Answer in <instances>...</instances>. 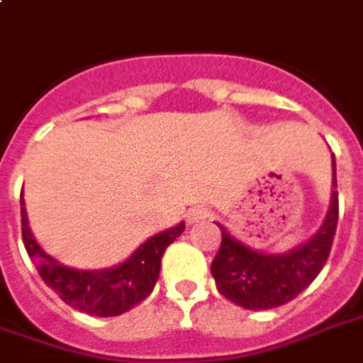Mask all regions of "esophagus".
Masks as SVG:
<instances>
[{
  "instance_id": "esophagus-1",
  "label": "esophagus",
  "mask_w": 363,
  "mask_h": 363,
  "mask_svg": "<svg viewBox=\"0 0 363 363\" xmlns=\"http://www.w3.org/2000/svg\"><path fill=\"white\" fill-rule=\"evenodd\" d=\"M210 216V210L204 206H194L190 208L189 214H186V220H189V224H199L202 220H206Z\"/></svg>"
}]
</instances>
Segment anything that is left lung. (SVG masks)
<instances>
[{"label": "left lung", "instance_id": "obj_1", "mask_svg": "<svg viewBox=\"0 0 363 363\" xmlns=\"http://www.w3.org/2000/svg\"><path fill=\"white\" fill-rule=\"evenodd\" d=\"M332 186L336 161L332 153ZM338 224V190H332L323 225L306 242L285 253H265L240 242L222 224V245L210 265L218 291L250 311H267L293 301L313 283L330 255Z\"/></svg>", "mask_w": 363, "mask_h": 363}]
</instances>
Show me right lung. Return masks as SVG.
Instances as JSON below:
<instances>
[{
	"label": "right lung",
	"instance_id": "1",
	"mask_svg": "<svg viewBox=\"0 0 363 363\" xmlns=\"http://www.w3.org/2000/svg\"><path fill=\"white\" fill-rule=\"evenodd\" d=\"M184 232V222L151 235L128 259L108 269H74L58 263L40 247L29 228L21 199V234L25 250L40 279L67 305L94 316H118L139 305L155 287L164 250Z\"/></svg>",
	"mask_w": 363,
	"mask_h": 363
}]
</instances>
